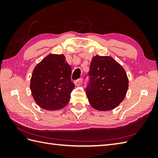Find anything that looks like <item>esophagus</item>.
<instances>
[{
	"mask_svg": "<svg viewBox=\"0 0 158 158\" xmlns=\"http://www.w3.org/2000/svg\"><path fill=\"white\" fill-rule=\"evenodd\" d=\"M75 84L77 85V86H79V85H81V84H82V83H83V79H81V78H80V79H77V80H75Z\"/></svg>",
	"mask_w": 158,
	"mask_h": 158,
	"instance_id": "1",
	"label": "esophagus"
}]
</instances>
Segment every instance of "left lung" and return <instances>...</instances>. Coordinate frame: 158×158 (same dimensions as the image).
I'll return each mask as SVG.
<instances>
[{
	"label": "left lung",
	"mask_w": 158,
	"mask_h": 158,
	"mask_svg": "<svg viewBox=\"0 0 158 158\" xmlns=\"http://www.w3.org/2000/svg\"><path fill=\"white\" fill-rule=\"evenodd\" d=\"M86 95L94 109L106 111L125 98L128 79L123 67L110 56H94L90 64Z\"/></svg>",
	"instance_id": "8db88e82"
}]
</instances>
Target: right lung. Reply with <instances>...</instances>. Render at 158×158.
<instances>
[{
    "instance_id": "obj_1",
    "label": "right lung",
    "mask_w": 158,
    "mask_h": 158,
    "mask_svg": "<svg viewBox=\"0 0 158 158\" xmlns=\"http://www.w3.org/2000/svg\"><path fill=\"white\" fill-rule=\"evenodd\" d=\"M71 67L63 54H49L33 70L31 90L36 103L48 110L64 108L75 88L71 81Z\"/></svg>"
}]
</instances>
